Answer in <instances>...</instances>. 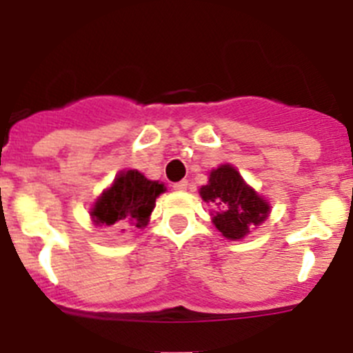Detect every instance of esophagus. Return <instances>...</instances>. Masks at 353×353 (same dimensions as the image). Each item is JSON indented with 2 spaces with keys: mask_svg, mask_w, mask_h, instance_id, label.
Returning a JSON list of instances; mask_svg holds the SVG:
<instances>
[{
  "mask_svg": "<svg viewBox=\"0 0 353 353\" xmlns=\"http://www.w3.org/2000/svg\"><path fill=\"white\" fill-rule=\"evenodd\" d=\"M188 186H190V184H188V181H179V183L174 184L172 188H174V190H176V191H186Z\"/></svg>",
  "mask_w": 353,
  "mask_h": 353,
  "instance_id": "esophagus-1",
  "label": "esophagus"
}]
</instances>
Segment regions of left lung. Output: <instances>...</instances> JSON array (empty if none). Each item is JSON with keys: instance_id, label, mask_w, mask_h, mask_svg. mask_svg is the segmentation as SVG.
<instances>
[{"instance_id": "obj_1", "label": "left lung", "mask_w": 353, "mask_h": 353, "mask_svg": "<svg viewBox=\"0 0 353 353\" xmlns=\"http://www.w3.org/2000/svg\"><path fill=\"white\" fill-rule=\"evenodd\" d=\"M199 194L215 206L213 223L223 237L232 241L248 236L249 229L265 222L270 212L266 199L259 198L232 165L212 170L208 184L199 190Z\"/></svg>"}]
</instances>
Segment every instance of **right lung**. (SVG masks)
Instances as JSON below:
<instances>
[{"label":"right lung","instance_id":"right-lung-1","mask_svg":"<svg viewBox=\"0 0 353 353\" xmlns=\"http://www.w3.org/2000/svg\"><path fill=\"white\" fill-rule=\"evenodd\" d=\"M163 191V184L148 181L138 170H126L99 198L90 215L97 225L123 227V230L133 227L141 229L148 223L155 199Z\"/></svg>","mask_w":353,"mask_h":353}]
</instances>
